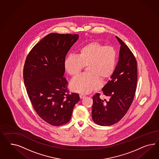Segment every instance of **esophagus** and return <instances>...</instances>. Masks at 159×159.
<instances>
[{"label": "esophagus", "instance_id": "esophagus-1", "mask_svg": "<svg viewBox=\"0 0 159 159\" xmlns=\"http://www.w3.org/2000/svg\"><path fill=\"white\" fill-rule=\"evenodd\" d=\"M85 96L84 95H83V94H80V99H83L84 97H85Z\"/></svg>", "mask_w": 159, "mask_h": 159}]
</instances>
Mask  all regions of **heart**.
I'll use <instances>...</instances> for the list:
<instances>
[{"instance_id": "b5f03b06", "label": "heart", "mask_w": 159, "mask_h": 159, "mask_svg": "<svg viewBox=\"0 0 159 159\" xmlns=\"http://www.w3.org/2000/svg\"><path fill=\"white\" fill-rule=\"evenodd\" d=\"M117 62V52L111 46H105L94 41L83 46L78 55H69L65 60L67 73L75 76L87 66L88 73L75 77L70 82L74 92L87 94L98 89L100 80L104 81L114 74Z\"/></svg>"}]
</instances>
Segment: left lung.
I'll list each match as a JSON object with an SVG mask.
<instances>
[{"label": "left lung", "instance_id": "obj_1", "mask_svg": "<svg viewBox=\"0 0 159 159\" xmlns=\"http://www.w3.org/2000/svg\"><path fill=\"white\" fill-rule=\"evenodd\" d=\"M120 44L118 62L111 80L102 89L109 97L106 101L97 93L93 97L92 119L98 125L110 126L118 122L128 111L137 85V62L130 49L116 36Z\"/></svg>", "mask_w": 159, "mask_h": 159}]
</instances>
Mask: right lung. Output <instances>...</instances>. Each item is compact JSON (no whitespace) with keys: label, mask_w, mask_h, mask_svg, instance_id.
<instances>
[{"label":"right lung","mask_w":159,"mask_h":159,"mask_svg":"<svg viewBox=\"0 0 159 159\" xmlns=\"http://www.w3.org/2000/svg\"><path fill=\"white\" fill-rule=\"evenodd\" d=\"M78 34L51 33L37 43L27 55L23 69L24 85L39 116L53 126L67 123L77 93H70L63 77L65 60Z\"/></svg>","instance_id":"add662e5"}]
</instances>
